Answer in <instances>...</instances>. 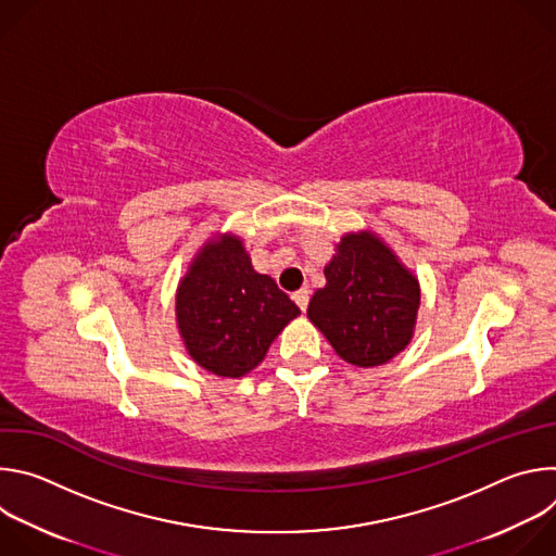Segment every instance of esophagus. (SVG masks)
<instances>
[{"label": "esophagus", "mask_w": 556, "mask_h": 556, "mask_svg": "<svg viewBox=\"0 0 556 556\" xmlns=\"http://www.w3.org/2000/svg\"><path fill=\"white\" fill-rule=\"evenodd\" d=\"M292 299H294V303L299 305V309L305 312L307 301H309V290H307V288H301V290H296V292L292 294Z\"/></svg>", "instance_id": "1"}]
</instances>
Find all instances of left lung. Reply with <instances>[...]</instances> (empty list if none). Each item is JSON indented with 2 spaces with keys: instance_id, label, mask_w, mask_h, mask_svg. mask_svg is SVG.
Listing matches in <instances>:
<instances>
[{
  "instance_id": "8db88e82",
  "label": "left lung",
  "mask_w": 556,
  "mask_h": 556,
  "mask_svg": "<svg viewBox=\"0 0 556 556\" xmlns=\"http://www.w3.org/2000/svg\"><path fill=\"white\" fill-rule=\"evenodd\" d=\"M324 275L307 319L345 363L378 367L412 343L420 281L382 237L367 228L345 232Z\"/></svg>"
}]
</instances>
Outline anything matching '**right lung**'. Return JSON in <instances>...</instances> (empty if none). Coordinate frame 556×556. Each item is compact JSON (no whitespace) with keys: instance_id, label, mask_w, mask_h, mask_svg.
Instances as JSON below:
<instances>
[{"instance_id":"add662e5","label":"right lung","mask_w":556,"mask_h":556,"mask_svg":"<svg viewBox=\"0 0 556 556\" xmlns=\"http://www.w3.org/2000/svg\"><path fill=\"white\" fill-rule=\"evenodd\" d=\"M301 314L270 275L253 268L244 240L215 232L176 290V324L187 354L206 371L242 378Z\"/></svg>"}]
</instances>
